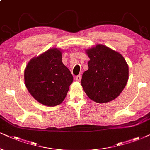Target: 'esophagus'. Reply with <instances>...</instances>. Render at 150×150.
<instances>
[{"instance_id":"obj_1","label":"esophagus","mask_w":150,"mask_h":150,"mask_svg":"<svg viewBox=\"0 0 150 150\" xmlns=\"http://www.w3.org/2000/svg\"><path fill=\"white\" fill-rule=\"evenodd\" d=\"M81 79V77L80 75H77V76H76V77H75V79H76L77 81H80Z\"/></svg>"}]
</instances>
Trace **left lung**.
<instances>
[{
    "label": "left lung",
    "mask_w": 150,
    "mask_h": 150,
    "mask_svg": "<svg viewBox=\"0 0 150 150\" xmlns=\"http://www.w3.org/2000/svg\"><path fill=\"white\" fill-rule=\"evenodd\" d=\"M88 69L83 73L81 84L93 101L107 103L115 99L125 87L129 67L122 54L102 44L87 49Z\"/></svg>",
    "instance_id": "left-lung-1"
}]
</instances>
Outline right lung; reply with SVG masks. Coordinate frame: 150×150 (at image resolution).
<instances>
[{
  "label": "right lung",
  "instance_id": "add662e5",
  "mask_svg": "<svg viewBox=\"0 0 150 150\" xmlns=\"http://www.w3.org/2000/svg\"><path fill=\"white\" fill-rule=\"evenodd\" d=\"M62 50L51 48L30 60L24 71L25 84L31 96L45 106L54 107L65 99L73 81L62 63Z\"/></svg>",
  "mask_w": 150,
  "mask_h": 150
}]
</instances>
